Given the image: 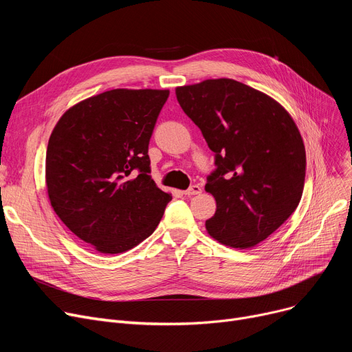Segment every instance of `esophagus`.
Returning <instances> with one entry per match:
<instances>
[{
	"label": "esophagus",
	"instance_id": "obj_1",
	"mask_svg": "<svg viewBox=\"0 0 352 352\" xmlns=\"http://www.w3.org/2000/svg\"><path fill=\"white\" fill-rule=\"evenodd\" d=\"M201 187L199 186H191L188 190H186V191H184L182 194L184 195H188V197H191V195H197V194H201Z\"/></svg>",
	"mask_w": 352,
	"mask_h": 352
}]
</instances>
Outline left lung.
I'll list each match as a JSON object with an SVG mask.
<instances>
[{"mask_svg": "<svg viewBox=\"0 0 352 352\" xmlns=\"http://www.w3.org/2000/svg\"><path fill=\"white\" fill-rule=\"evenodd\" d=\"M181 108L215 153L206 191L217 211L207 232L223 245L252 248L297 210L305 181V146L288 111L231 78L175 88Z\"/></svg>", "mask_w": 352, "mask_h": 352, "instance_id": "left-lung-1", "label": "left lung"}]
</instances>
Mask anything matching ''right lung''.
I'll return each mask as SVG.
<instances>
[{
    "instance_id": "obj_1",
    "label": "right lung",
    "mask_w": 352,
    "mask_h": 352,
    "mask_svg": "<svg viewBox=\"0 0 352 352\" xmlns=\"http://www.w3.org/2000/svg\"><path fill=\"white\" fill-rule=\"evenodd\" d=\"M168 96V89H109L68 108L52 129L45 157L51 207L101 254L144 241L173 199L151 178L148 157Z\"/></svg>"
}]
</instances>
